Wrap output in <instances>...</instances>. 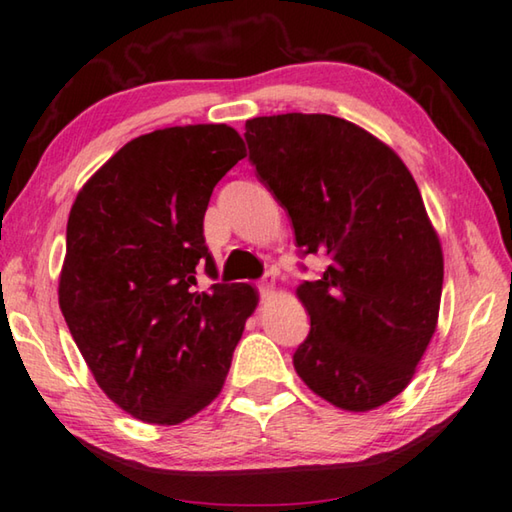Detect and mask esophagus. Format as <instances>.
Wrapping results in <instances>:
<instances>
[{
  "instance_id": "1",
  "label": "esophagus",
  "mask_w": 512,
  "mask_h": 512,
  "mask_svg": "<svg viewBox=\"0 0 512 512\" xmlns=\"http://www.w3.org/2000/svg\"><path fill=\"white\" fill-rule=\"evenodd\" d=\"M261 295L263 297H270V295H274V288H276V276L272 274V272H267L265 276H263V281H261Z\"/></svg>"
}]
</instances>
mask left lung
Wrapping results in <instances>:
<instances>
[{"instance_id": "1", "label": "left lung", "mask_w": 512, "mask_h": 512, "mask_svg": "<svg viewBox=\"0 0 512 512\" xmlns=\"http://www.w3.org/2000/svg\"><path fill=\"white\" fill-rule=\"evenodd\" d=\"M249 158L306 254L329 258L297 297L311 333L292 356L317 397L367 413L406 390L438 329L445 258L392 147L324 113L247 120Z\"/></svg>"}]
</instances>
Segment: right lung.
Wrapping results in <instances>:
<instances>
[{
    "label": "right lung",
    "instance_id": "add662e5",
    "mask_svg": "<svg viewBox=\"0 0 512 512\" xmlns=\"http://www.w3.org/2000/svg\"><path fill=\"white\" fill-rule=\"evenodd\" d=\"M247 156L226 124H186L133 138L83 183L67 217L58 306L113 404L172 426L220 395L245 322L249 283L197 290L217 276L204 240L208 199Z\"/></svg>",
    "mask_w": 512,
    "mask_h": 512
}]
</instances>
